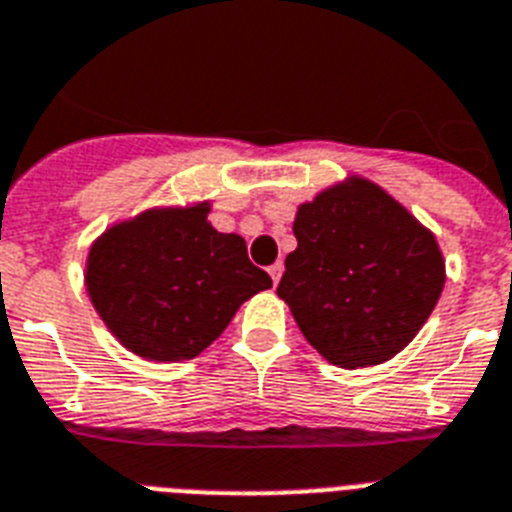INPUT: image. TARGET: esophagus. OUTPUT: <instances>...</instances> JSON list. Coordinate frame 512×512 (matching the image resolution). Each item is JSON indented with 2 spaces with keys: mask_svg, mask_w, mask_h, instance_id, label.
Listing matches in <instances>:
<instances>
[{
  "mask_svg": "<svg viewBox=\"0 0 512 512\" xmlns=\"http://www.w3.org/2000/svg\"><path fill=\"white\" fill-rule=\"evenodd\" d=\"M268 273H270V278H273V284H278V281H281V273H284V263L270 265Z\"/></svg>",
  "mask_w": 512,
  "mask_h": 512,
  "instance_id": "esophagus-1",
  "label": "esophagus"
}]
</instances>
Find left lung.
<instances>
[{"label":"left lung","instance_id":"left-lung-1","mask_svg":"<svg viewBox=\"0 0 512 512\" xmlns=\"http://www.w3.org/2000/svg\"><path fill=\"white\" fill-rule=\"evenodd\" d=\"M297 249L276 294L305 339L339 368L392 360L444 289L429 228L368 178L350 176L297 207Z\"/></svg>","mask_w":512,"mask_h":512}]
</instances>
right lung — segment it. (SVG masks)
<instances>
[{
  "label": "right lung",
  "mask_w": 512,
  "mask_h": 512,
  "mask_svg": "<svg viewBox=\"0 0 512 512\" xmlns=\"http://www.w3.org/2000/svg\"><path fill=\"white\" fill-rule=\"evenodd\" d=\"M210 202L152 207L110 226L86 257V292L128 352L178 363L218 339L236 310L273 281L239 234L207 220Z\"/></svg>",
  "instance_id": "1"
}]
</instances>
